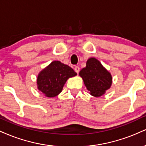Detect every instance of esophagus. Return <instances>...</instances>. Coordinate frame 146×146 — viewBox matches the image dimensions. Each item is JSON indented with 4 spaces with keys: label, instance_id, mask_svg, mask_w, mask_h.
I'll use <instances>...</instances> for the list:
<instances>
[{
    "label": "esophagus",
    "instance_id": "obj_1",
    "mask_svg": "<svg viewBox=\"0 0 146 146\" xmlns=\"http://www.w3.org/2000/svg\"><path fill=\"white\" fill-rule=\"evenodd\" d=\"M74 69H75V71L78 74L79 72H80V67H79V66H75Z\"/></svg>",
    "mask_w": 146,
    "mask_h": 146
}]
</instances>
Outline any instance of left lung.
<instances>
[{
	"label": "left lung",
	"instance_id": "8db88e82",
	"mask_svg": "<svg viewBox=\"0 0 146 146\" xmlns=\"http://www.w3.org/2000/svg\"><path fill=\"white\" fill-rule=\"evenodd\" d=\"M80 75L93 96H102L111 86L110 73L103 67L100 61L94 58L87 60L86 66L80 71Z\"/></svg>",
	"mask_w": 146,
	"mask_h": 146
}]
</instances>
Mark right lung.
<instances>
[{
    "mask_svg": "<svg viewBox=\"0 0 146 146\" xmlns=\"http://www.w3.org/2000/svg\"><path fill=\"white\" fill-rule=\"evenodd\" d=\"M76 75L69 66L60 61H53L38 75V88L46 97L53 98L61 93L68 78Z\"/></svg>",
    "mask_w": 146,
    "mask_h": 146,
    "instance_id": "add662e5",
    "label": "right lung"
}]
</instances>
